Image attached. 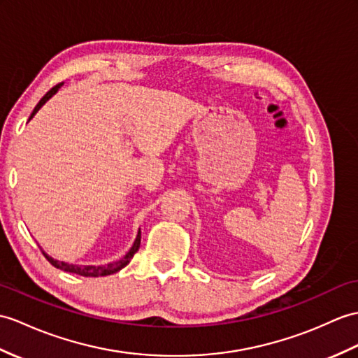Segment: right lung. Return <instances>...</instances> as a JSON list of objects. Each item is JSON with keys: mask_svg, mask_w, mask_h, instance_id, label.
<instances>
[{"mask_svg": "<svg viewBox=\"0 0 358 358\" xmlns=\"http://www.w3.org/2000/svg\"><path fill=\"white\" fill-rule=\"evenodd\" d=\"M61 85H62V84H57L56 87H53L52 90H50L48 93H47L43 99H41L39 103L35 106V110H33V113L30 114V119L39 111V108L43 106V105L48 101V99L56 93L57 90L61 88ZM30 119H29V120H30ZM140 239H141V235H140V230H138L137 238H136V241H134V244H132V247L129 248V252H128L127 255H124V256L122 257V259L115 261V262H110V264H106V265H76V264H69V262H62V261L53 259V257L48 256L44 250H43V253H44V256L47 257V261H48L50 264H52L53 267L59 268V270H62V271L74 273V274H79V276H85V278H99V276H108V274L117 273V271L122 270L123 267H127V265L129 264V261L132 259V256H134L136 252L140 248Z\"/></svg>", "mask_w": 358, "mask_h": 358, "instance_id": "right-lung-1", "label": "right lung"}]
</instances>
